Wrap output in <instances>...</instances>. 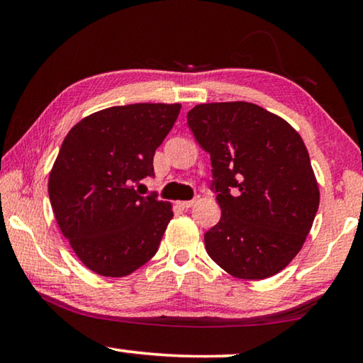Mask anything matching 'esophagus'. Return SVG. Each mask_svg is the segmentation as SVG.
<instances>
[{
	"mask_svg": "<svg viewBox=\"0 0 363 363\" xmlns=\"http://www.w3.org/2000/svg\"><path fill=\"white\" fill-rule=\"evenodd\" d=\"M196 203V199L194 200H186V201H177V205H179L182 210H187V208H192Z\"/></svg>",
	"mask_w": 363,
	"mask_h": 363,
	"instance_id": "1",
	"label": "esophagus"
}]
</instances>
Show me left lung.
Segmentation results:
<instances>
[{
	"label": "left lung",
	"instance_id": "left-lung-1",
	"mask_svg": "<svg viewBox=\"0 0 363 363\" xmlns=\"http://www.w3.org/2000/svg\"><path fill=\"white\" fill-rule=\"evenodd\" d=\"M187 125L210 153L220 206L206 253L237 279L279 274L303 248L320 192L311 158L288 123L250 102L195 106Z\"/></svg>",
	"mask_w": 363,
	"mask_h": 363
}]
</instances>
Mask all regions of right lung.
I'll return each instance as SVG.
<instances>
[{
  "label": "right lung",
  "instance_id": "obj_1",
  "mask_svg": "<svg viewBox=\"0 0 363 363\" xmlns=\"http://www.w3.org/2000/svg\"><path fill=\"white\" fill-rule=\"evenodd\" d=\"M181 104H130L86 116L67 134L49 174V200L60 232L86 267L125 277L158 251L173 218L168 201L140 195L153 155Z\"/></svg>",
  "mask_w": 363,
  "mask_h": 363
}]
</instances>
